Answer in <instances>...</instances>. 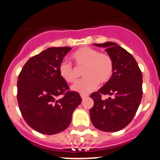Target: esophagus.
Listing matches in <instances>:
<instances>
[{
  "label": "esophagus",
  "instance_id": "obj_1",
  "mask_svg": "<svg viewBox=\"0 0 160 160\" xmlns=\"http://www.w3.org/2000/svg\"><path fill=\"white\" fill-rule=\"evenodd\" d=\"M81 97H82V99H85V98H88V95H86V94H81Z\"/></svg>",
  "mask_w": 160,
  "mask_h": 160
}]
</instances>
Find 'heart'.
Returning a JSON list of instances; mask_svg holds the SVG:
<instances>
[{"mask_svg": "<svg viewBox=\"0 0 160 160\" xmlns=\"http://www.w3.org/2000/svg\"><path fill=\"white\" fill-rule=\"evenodd\" d=\"M77 68H82L85 78L77 82L72 89L80 93H88L95 89L98 82L105 84L112 77L114 62L108 54L100 53L99 51L89 47H84L74 52L72 55ZM58 72L65 82L73 83L77 79L76 70L69 62H62Z\"/></svg>", "mask_w": 160, "mask_h": 160, "instance_id": "obj_1", "label": "heart"}]
</instances>
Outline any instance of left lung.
Returning <instances> with one entry per match:
<instances>
[{
	"label": "left lung",
	"mask_w": 160,
	"mask_h": 160,
	"mask_svg": "<svg viewBox=\"0 0 160 160\" xmlns=\"http://www.w3.org/2000/svg\"><path fill=\"white\" fill-rule=\"evenodd\" d=\"M105 48L112 58V77L100 89L91 94L94 105L90 109V118L96 129L104 132H118L131 122L142 97V75L136 59L115 42L93 44ZM102 94L113 96L107 100Z\"/></svg>",
	"instance_id": "8db88e82"
}]
</instances>
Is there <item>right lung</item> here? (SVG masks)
<instances>
[{
	"mask_svg": "<svg viewBox=\"0 0 160 160\" xmlns=\"http://www.w3.org/2000/svg\"><path fill=\"white\" fill-rule=\"evenodd\" d=\"M68 47L48 48L31 57L18 78V102L23 118L30 127L45 135L64 131L72 121V113L82 102L77 92L69 87L58 72ZM64 94L60 100L58 95Z\"/></svg>",
	"mask_w": 160,
	"mask_h": 160,
	"instance_id": "1",
	"label": "right lung"
}]
</instances>
